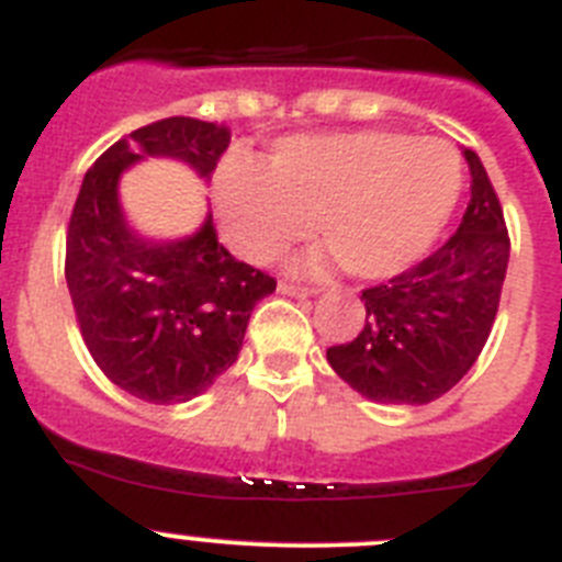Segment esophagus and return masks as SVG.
I'll return each mask as SVG.
<instances>
[{
    "instance_id": "1",
    "label": "esophagus",
    "mask_w": 562,
    "mask_h": 562,
    "mask_svg": "<svg viewBox=\"0 0 562 562\" xmlns=\"http://www.w3.org/2000/svg\"><path fill=\"white\" fill-rule=\"evenodd\" d=\"M278 292H281V295H290V297H312V295H317L315 286H297V284H286V281H281V284H278Z\"/></svg>"
}]
</instances>
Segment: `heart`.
Masks as SVG:
<instances>
[{
  "label": "heart",
  "instance_id": "b5f03b06",
  "mask_svg": "<svg viewBox=\"0 0 562 562\" xmlns=\"http://www.w3.org/2000/svg\"><path fill=\"white\" fill-rule=\"evenodd\" d=\"M464 162L441 137L391 128L292 134L267 168L227 157L216 171L225 238L247 261H270L317 227L329 247L297 261L306 272L340 258L355 278L376 281L416 265L453 220Z\"/></svg>",
  "mask_w": 562,
  "mask_h": 562
}]
</instances>
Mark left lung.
<instances>
[{
    "mask_svg": "<svg viewBox=\"0 0 562 562\" xmlns=\"http://www.w3.org/2000/svg\"><path fill=\"white\" fill-rule=\"evenodd\" d=\"M470 202L453 236L425 261L362 290L366 321L326 360L366 400L428 405L473 369L484 349L509 265V236L479 154L464 148Z\"/></svg>",
    "mask_w": 562,
    "mask_h": 562,
    "instance_id": "1",
    "label": "left lung"
}]
</instances>
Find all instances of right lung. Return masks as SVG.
<instances>
[{"label": "right lung", "mask_w": 562, "mask_h": 562, "mask_svg": "<svg viewBox=\"0 0 562 562\" xmlns=\"http://www.w3.org/2000/svg\"><path fill=\"white\" fill-rule=\"evenodd\" d=\"M231 128L196 117L148 123L89 168L67 231V286L98 369L154 405L200 396L236 362L247 321L276 281L233 258L207 211L191 236L146 238L123 216V171L151 157L186 162L202 180Z\"/></svg>", "instance_id": "right-lung-1"}]
</instances>
